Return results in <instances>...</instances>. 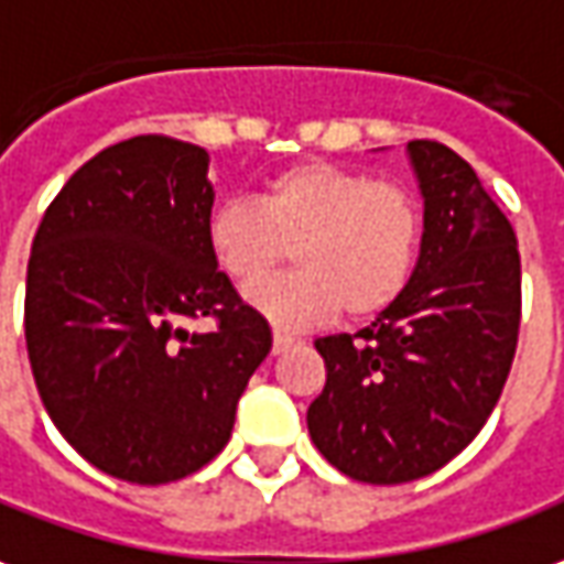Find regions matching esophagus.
<instances>
[{
	"mask_svg": "<svg viewBox=\"0 0 564 564\" xmlns=\"http://www.w3.org/2000/svg\"><path fill=\"white\" fill-rule=\"evenodd\" d=\"M289 347H294V337H289V334L275 332L273 334V352L279 356V352H285Z\"/></svg>",
	"mask_w": 564,
	"mask_h": 564,
	"instance_id": "34e87169",
	"label": "esophagus"
}]
</instances>
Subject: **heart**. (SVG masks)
<instances>
[{
	"label": "heart",
	"instance_id": "1",
	"mask_svg": "<svg viewBox=\"0 0 564 564\" xmlns=\"http://www.w3.org/2000/svg\"><path fill=\"white\" fill-rule=\"evenodd\" d=\"M421 205L395 181L325 159L270 174L254 202L224 199L205 220V248L236 289L263 285L294 248L297 273L251 304L279 328L371 319L405 291L421 251Z\"/></svg>",
	"mask_w": 564,
	"mask_h": 564
}]
</instances>
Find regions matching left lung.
Segmentation results:
<instances>
[{
	"label": "left lung",
	"mask_w": 564,
	"mask_h": 564,
	"mask_svg": "<svg viewBox=\"0 0 564 564\" xmlns=\"http://www.w3.org/2000/svg\"><path fill=\"white\" fill-rule=\"evenodd\" d=\"M405 153L423 199L417 267L362 332L316 340L328 378L306 411L325 460L371 485L430 476L479 436L522 313L519 242L476 171L445 143Z\"/></svg>",
	"instance_id": "1"
}]
</instances>
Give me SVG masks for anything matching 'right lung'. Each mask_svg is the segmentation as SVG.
<instances>
[{
    "mask_svg": "<svg viewBox=\"0 0 564 564\" xmlns=\"http://www.w3.org/2000/svg\"><path fill=\"white\" fill-rule=\"evenodd\" d=\"M208 162L156 134L112 143L64 184L30 248L23 328L39 399L122 482H174L224 452L273 347L205 248ZM202 315L216 328L189 333Z\"/></svg>",
    "mask_w": 564,
    "mask_h": 564,
    "instance_id": "obj_1",
    "label": "right lung"
}]
</instances>
